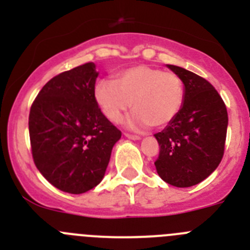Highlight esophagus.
<instances>
[{
	"mask_svg": "<svg viewBox=\"0 0 250 250\" xmlns=\"http://www.w3.org/2000/svg\"><path fill=\"white\" fill-rule=\"evenodd\" d=\"M124 135H125V138L131 139V140H140V139H141L139 135H132V134H127V132H125Z\"/></svg>",
	"mask_w": 250,
	"mask_h": 250,
	"instance_id": "obj_1",
	"label": "esophagus"
}]
</instances>
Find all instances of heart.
Wrapping results in <instances>:
<instances>
[{
	"mask_svg": "<svg viewBox=\"0 0 250 250\" xmlns=\"http://www.w3.org/2000/svg\"><path fill=\"white\" fill-rule=\"evenodd\" d=\"M184 96L182 77L147 65L126 68L114 81L103 79L94 89L95 101L112 123H119L131 105L127 125L134 129L167 125L182 109Z\"/></svg>",
	"mask_w": 250,
	"mask_h": 250,
	"instance_id": "obj_1",
	"label": "heart"
}]
</instances>
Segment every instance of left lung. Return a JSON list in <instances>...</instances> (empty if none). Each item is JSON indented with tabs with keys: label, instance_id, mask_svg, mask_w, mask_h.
Listing matches in <instances>:
<instances>
[{
	"label": "left lung",
	"instance_id": "obj_1",
	"mask_svg": "<svg viewBox=\"0 0 250 250\" xmlns=\"http://www.w3.org/2000/svg\"><path fill=\"white\" fill-rule=\"evenodd\" d=\"M167 66L182 77L185 96L179 114L154 135L160 146L155 167L167 184L189 188L203 182L220 164L228 112L210 83L183 67Z\"/></svg>",
	"mask_w": 250,
	"mask_h": 250
}]
</instances>
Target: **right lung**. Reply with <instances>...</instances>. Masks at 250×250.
I'll list each match as a JSON object with an SVG mask.
<instances>
[{
  "label": "right lung",
  "mask_w": 250,
  "mask_h": 250,
  "mask_svg": "<svg viewBox=\"0 0 250 250\" xmlns=\"http://www.w3.org/2000/svg\"><path fill=\"white\" fill-rule=\"evenodd\" d=\"M99 76L94 62L52 77L39 92L28 116L31 149L48 183L83 194L103 180L121 132L94 98Z\"/></svg>",
  "instance_id": "obj_1"
}]
</instances>
